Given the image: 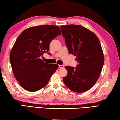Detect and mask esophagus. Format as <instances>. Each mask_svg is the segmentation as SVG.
Here are the masks:
<instances>
[{
    "label": "esophagus",
    "instance_id": "esophagus-1",
    "mask_svg": "<svg viewBox=\"0 0 120 120\" xmlns=\"http://www.w3.org/2000/svg\"><path fill=\"white\" fill-rule=\"evenodd\" d=\"M64 67V65H59V68H63Z\"/></svg>",
    "mask_w": 120,
    "mask_h": 120
}]
</instances>
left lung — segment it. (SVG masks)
<instances>
[{
  "label": "left lung",
  "mask_w": 120,
  "mask_h": 120,
  "mask_svg": "<svg viewBox=\"0 0 120 120\" xmlns=\"http://www.w3.org/2000/svg\"><path fill=\"white\" fill-rule=\"evenodd\" d=\"M69 52L76 56V68L66 66L68 74L63 78L66 86L76 93L88 90L100 75L104 56L100 41L94 33L79 25L61 26Z\"/></svg>",
  "instance_id": "obj_1"
}]
</instances>
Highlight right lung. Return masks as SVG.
<instances>
[{
  "mask_svg": "<svg viewBox=\"0 0 120 120\" xmlns=\"http://www.w3.org/2000/svg\"><path fill=\"white\" fill-rule=\"evenodd\" d=\"M61 32L55 25L33 26L17 38L10 53V62L16 80L25 90L36 92L45 87L57 64L44 62L41 56L49 50L51 42Z\"/></svg>",
  "mask_w": 120,
  "mask_h": 120,
  "instance_id": "1",
  "label": "right lung"
}]
</instances>
